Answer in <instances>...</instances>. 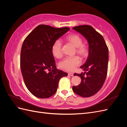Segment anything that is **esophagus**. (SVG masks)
<instances>
[{"instance_id": "34e87169", "label": "esophagus", "mask_w": 127, "mask_h": 127, "mask_svg": "<svg viewBox=\"0 0 127 127\" xmlns=\"http://www.w3.org/2000/svg\"><path fill=\"white\" fill-rule=\"evenodd\" d=\"M68 76H74V74L72 72H69L68 73Z\"/></svg>"}]
</instances>
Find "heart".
I'll return each mask as SVG.
<instances>
[{"mask_svg": "<svg viewBox=\"0 0 127 127\" xmlns=\"http://www.w3.org/2000/svg\"><path fill=\"white\" fill-rule=\"evenodd\" d=\"M66 41L76 48V52L82 58H86L89 53V49L87 45L83 44L82 37L77 34H71L66 39ZM52 55L56 58L59 59L63 56L62 44L60 40H57L53 43L51 47ZM81 63V60L77 56L67 57L59 63V67L68 71H72Z\"/></svg>", "mask_w": 127, "mask_h": 127, "instance_id": "obj_1", "label": "heart"}]
</instances>
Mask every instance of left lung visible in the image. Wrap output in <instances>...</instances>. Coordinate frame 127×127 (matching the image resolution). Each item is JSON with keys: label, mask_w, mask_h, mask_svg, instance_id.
I'll list each match as a JSON object with an SVG mask.
<instances>
[{"label": "left lung", "mask_w": 127, "mask_h": 127, "mask_svg": "<svg viewBox=\"0 0 127 127\" xmlns=\"http://www.w3.org/2000/svg\"><path fill=\"white\" fill-rule=\"evenodd\" d=\"M72 29L85 37L89 45L87 59L80 67L85 71L74 74L80 77L81 83L72 86V91L82 97H91L97 93L104 83L108 67V48L103 37L92 26L84 25Z\"/></svg>", "instance_id": "8db88e82"}]
</instances>
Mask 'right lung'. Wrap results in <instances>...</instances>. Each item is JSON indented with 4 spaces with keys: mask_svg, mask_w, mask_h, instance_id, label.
<instances>
[{
    "mask_svg": "<svg viewBox=\"0 0 127 127\" xmlns=\"http://www.w3.org/2000/svg\"><path fill=\"white\" fill-rule=\"evenodd\" d=\"M69 30L67 27L55 28L41 24L23 42L20 59L21 72L27 88L36 97L46 98L54 95L60 78L68 76L67 73L57 69L51 47L56 40Z\"/></svg>",
    "mask_w": 127,
    "mask_h": 127,
    "instance_id": "obj_1",
    "label": "right lung"
}]
</instances>
